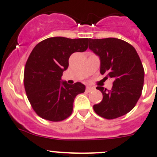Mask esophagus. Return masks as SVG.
I'll return each mask as SVG.
<instances>
[{
  "label": "esophagus",
  "mask_w": 157,
  "mask_h": 157,
  "mask_svg": "<svg viewBox=\"0 0 157 157\" xmlns=\"http://www.w3.org/2000/svg\"><path fill=\"white\" fill-rule=\"evenodd\" d=\"M94 90L93 87H90V86H87V88H86V91L87 92H90Z\"/></svg>",
  "instance_id": "1"
}]
</instances>
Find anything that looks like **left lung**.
<instances>
[{
  "label": "left lung",
  "mask_w": 157,
  "mask_h": 157,
  "mask_svg": "<svg viewBox=\"0 0 157 157\" xmlns=\"http://www.w3.org/2000/svg\"><path fill=\"white\" fill-rule=\"evenodd\" d=\"M89 49L100 58L101 74L114 79L111 90L97 87L103 99L94 105V112L107 119L128 113L140 99L144 83V69L136 50L116 38L89 39Z\"/></svg>",
  "instance_id": "obj_1"
}]
</instances>
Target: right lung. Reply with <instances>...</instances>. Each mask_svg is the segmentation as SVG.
Instances as JSON below:
<instances>
[{
	"instance_id": "1",
	"label": "right lung",
	"mask_w": 157,
	"mask_h": 157,
	"mask_svg": "<svg viewBox=\"0 0 157 157\" xmlns=\"http://www.w3.org/2000/svg\"><path fill=\"white\" fill-rule=\"evenodd\" d=\"M88 41L87 38H49L32 51L25 68V89L32 108L41 118L59 121L72 114L74 99L85 91V85L80 82L68 84L61 77L68 68L71 54L87 50Z\"/></svg>"
}]
</instances>
